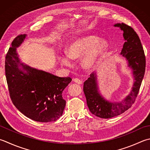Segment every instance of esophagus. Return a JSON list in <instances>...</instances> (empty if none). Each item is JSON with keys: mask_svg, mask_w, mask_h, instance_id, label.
<instances>
[{"mask_svg": "<svg viewBox=\"0 0 150 150\" xmlns=\"http://www.w3.org/2000/svg\"><path fill=\"white\" fill-rule=\"evenodd\" d=\"M74 81L75 83H78V84H81V83H82V81H81V80H80V79H78V78H74Z\"/></svg>", "mask_w": 150, "mask_h": 150, "instance_id": "1", "label": "esophagus"}]
</instances>
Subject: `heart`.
Instances as JSON below:
<instances>
[{
    "label": "heart",
    "mask_w": 150,
    "mask_h": 150,
    "mask_svg": "<svg viewBox=\"0 0 150 150\" xmlns=\"http://www.w3.org/2000/svg\"><path fill=\"white\" fill-rule=\"evenodd\" d=\"M109 47L105 39L87 35L76 37L68 44L67 54L59 56L61 63L67 67L73 66L72 59L76 60L82 57L81 66L85 70H93L97 69L107 54Z\"/></svg>",
    "instance_id": "b5f03b06"
}]
</instances>
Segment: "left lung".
I'll list each match as a JSON object with an SVG mask.
<instances>
[{
    "instance_id": "1",
    "label": "left lung",
    "mask_w": 150,
    "mask_h": 150,
    "mask_svg": "<svg viewBox=\"0 0 150 150\" xmlns=\"http://www.w3.org/2000/svg\"><path fill=\"white\" fill-rule=\"evenodd\" d=\"M114 27L123 30L125 40L121 55L126 59L132 70L134 81L129 94L122 100L110 102L103 97L98 89L97 73H91L83 83V92L87 104L93 114L104 119L119 115L134 103L142 83L146 69V57L139 37L134 29L125 23H116Z\"/></svg>"
}]
</instances>
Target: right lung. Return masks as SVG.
Masks as SVG:
<instances>
[{"instance_id": "obj_1", "label": "right lung", "mask_w": 150, "mask_h": 150, "mask_svg": "<svg viewBox=\"0 0 150 150\" xmlns=\"http://www.w3.org/2000/svg\"><path fill=\"white\" fill-rule=\"evenodd\" d=\"M26 36H17L6 56L5 74L11 100L19 112L31 120L55 121L63 114L66 101L62 93L72 79L59 77L22 63L17 48Z\"/></svg>"}]
</instances>
